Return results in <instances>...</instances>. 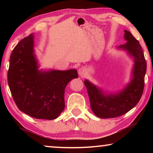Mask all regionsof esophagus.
Wrapping results in <instances>:
<instances>
[{"mask_svg":"<svg viewBox=\"0 0 153 153\" xmlns=\"http://www.w3.org/2000/svg\"><path fill=\"white\" fill-rule=\"evenodd\" d=\"M78 73H79V76L83 77L87 74V70H86V69H85V68H81L79 69Z\"/></svg>","mask_w":153,"mask_h":153,"instance_id":"1","label":"esophagus"}]
</instances>
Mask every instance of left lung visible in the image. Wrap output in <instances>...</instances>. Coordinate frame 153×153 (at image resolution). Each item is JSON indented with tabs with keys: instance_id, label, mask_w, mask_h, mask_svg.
I'll use <instances>...</instances> for the list:
<instances>
[{
	"instance_id": "obj_1",
	"label": "left lung",
	"mask_w": 153,
	"mask_h": 153,
	"mask_svg": "<svg viewBox=\"0 0 153 153\" xmlns=\"http://www.w3.org/2000/svg\"><path fill=\"white\" fill-rule=\"evenodd\" d=\"M124 38L127 42L118 49L126 51L134 61L131 79L127 86L119 93L107 94L87 79L84 81L92 111L100 118H116L126 114L137 105L143 94L146 72L143 50L139 42L128 30H125Z\"/></svg>"
}]
</instances>
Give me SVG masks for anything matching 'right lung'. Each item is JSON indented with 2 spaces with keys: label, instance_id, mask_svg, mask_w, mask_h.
<instances>
[{
  "label": "right lung",
  "instance_id": "right-lung-1",
  "mask_svg": "<svg viewBox=\"0 0 153 153\" xmlns=\"http://www.w3.org/2000/svg\"><path fill=\"white\" fill-rule=\"evenodd\" d=\"M34 53V36L24 37L10 55L7 81L19 109L37 119L53 120L65 108V89L78 78L75 69L65 71L38 70Z\"/></svg>",
  "mask_w": 153,
  "mask_h": 153
}]
</instances>
